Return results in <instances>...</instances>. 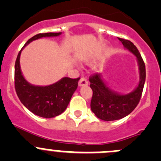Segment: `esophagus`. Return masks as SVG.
Segmentation results:
<instances>
[{"instance_id": "esophagus-1", "label": "esophagus", "mask_w": 161, "mask_h": 161, "mask_svg": "<svg viewBox=\"0 0 161 161\" xmlns=\"http://www.w3.org/2000/svg\"><path fill=\"white\" fill-rule=\"evenodd\" d=\"M88 85V81L86 78L82 77L79 81V86H84Z\"/></svg>"}]
</instances>
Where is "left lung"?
I'll return each mask as SVG.
<instances>
[{
	"label": "left lung",
	"mask_w": 161,
	"mask_h": 161,
	"mask_svg": "<svg viewBox=\"0 0 161 161\" xmlns=\"http://www.w3.org/2000/svg\"><path fill=\"white\" fill-rule=\"evenodd\" d=\"M129 51L136 56L139 66L140 80L133 92L121 95L108 88L98 73L90 76V88L92 90L90 107L96 116L103 121H110L121 119L127 116L137 107L140 101L146 80L145 63L137 47L130 40L118 38Z\"/></svg>",
	"instance_id": "1"
}]
</instances>
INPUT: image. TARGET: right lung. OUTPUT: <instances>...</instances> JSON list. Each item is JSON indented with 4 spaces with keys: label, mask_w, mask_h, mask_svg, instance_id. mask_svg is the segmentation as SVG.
<instances>
[{
    "label": "right lung",
    "mask_w": 161,
    "mask_h": 161,
    "mask_svg": "<svg viewBox=\"0 0 161 161\" xmlns=\"http://www.w3.org/2000/svg\"><path fill=\"white\" fill-rule=\"evenodd\" d=\"M60 34L61 32L36 34L26 42L23 47L32 40L42 37L57 36ZM22 50L18 54L14 65V89L18 97L27 109L37 116L45 118L58 116L67 108L73 93L77 89L80 78L64 77L56 83L47 86L31 85L24 79L20 69L19 59Z\"/></svg>",
    "instance_id": "1"
}]
</instances>
